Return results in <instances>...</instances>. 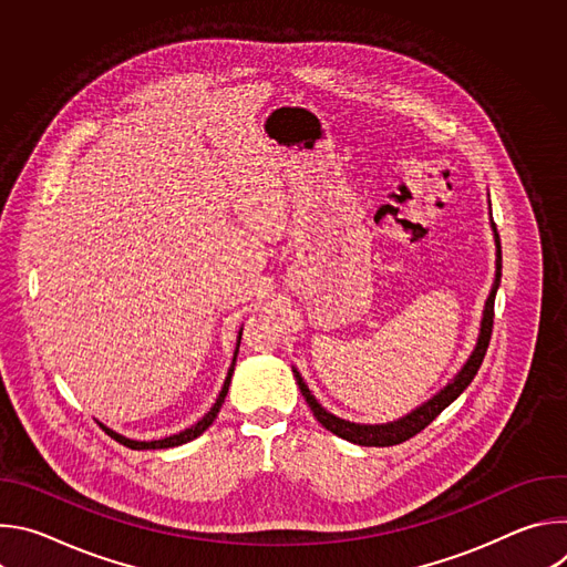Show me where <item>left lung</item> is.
I'll return each mask as SVG.
<instances>
[{"instance_id":"8db88e82","label":"left lung","mask_w":567,"mask_h":567,"mask_svg":"<svg viewBox=\"0 0 567 567\" xmlns=\"http://www.w3.org/2000/svg\"><path fill=\"white\" fill-rule=\"evenodd\" d=\"M494 228H496V224H494ZM496 245H498L496 282H494V289H492L489 298H487V305H484V316H482V328H480L477 346H475L471 359L460 370V374L442 392H437L431 401H426L424 406H420L417 411H413L411 415H406L403 420L392 422V424H381V426H365V424H352V422H346V420H339V417L330 415L313 399V394L305 385V381L298 374V370H293L298 388H300L305 401L309 403L313 417L322 424V429H328L334 435H339V437H343L348 442L361 444V446H394V444H401V442L415 437L417 433H422L449 406V403H453L464 392V388L477 374V370L482 365V359H484V354H487V348H489V341H492V332H494V300H496V291H498V285H501V274H503V249H501L498 233H496Z\"/></svg>"}]
</instances>
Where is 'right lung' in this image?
I'll list each match as a JSON object with an SVG mask.
<instances>
[{
  "instance_id": "1",
  "label": "right lung",
  "mask_w": 567,
  "mask_h": 567,
  "mask_svg": "<svg viewBox=\"0 0 567 567\" xmlns=\"http://www.w3.org/2000/svg\"><path fill=\"white\" fill-rule=\"evenodd\" d=\"M239 339H241V337H239ZM237 348H239V341H237ZM235 359H237V350H235V357H233L228 377H226V381H224V388H221V392H219V396H217V401H215V406H213L195 426H190V429H186V431H182V433H177V435L164 437V440H154V442H136V440H127V437H123V435L110 431L107 426H101V429H103L112 440H116L118 444H123V446H127V449H134V451H143V449H173V446H179V444H186V442L199 437V435L213 424V420L217 417V413H219V409H221V403H224L226 392H228V383H230L233 370H235Z\"/></svg>"
}]
</instances>
